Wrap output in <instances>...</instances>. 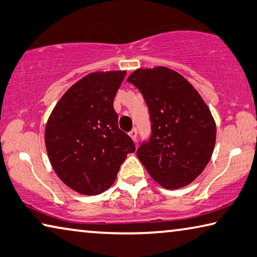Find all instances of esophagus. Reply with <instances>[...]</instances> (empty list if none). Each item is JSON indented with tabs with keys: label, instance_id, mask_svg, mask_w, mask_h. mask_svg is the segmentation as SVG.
I'll return each mask as SVG.
<instances>
[{
	"label": "esophagus",
	"instance_id": "obj_1",
	"mask_svg": "<svg viewBox=\"0 0 257 257\" xmlns=\"http://www.w3.org/2000/svg\"><path fill=\"white\" fill-rule=\"evenodd\" d=\"M129 136L132 137V140L134 141V142H136V140H137V129L136 128H134L132 132L129 133Z\"/></svg>",
	"mask_w": 257,
	"mask_h": 257
}]
</instances>
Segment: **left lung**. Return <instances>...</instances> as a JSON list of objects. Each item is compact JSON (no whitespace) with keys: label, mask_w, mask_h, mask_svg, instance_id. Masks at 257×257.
I'll return each instance as SVG.
<instances>
[{"label":"left lung","mask_w":257,"mask_h":257,"mask_svg":"<svg viewBox=\"0 0 257 257\" xmlns=\"http://www.w3.org/2000/svg\"><path fill=\"white\" fill-rule=\"evenodd\" d=\"M127 81L143 95L152 128L138 159L165 189L189 185L209 162L216 141L208 106L184 76L168 67L138 68Z\"/></svg>","instance_id":"left-lung-1"}]
</instances>
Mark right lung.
<instances>
[{
  "mask_svg": "<svg viewBox=\"0 0 257 257\" xmlns=\"http://www.w3.org/2000/svg\"><path fill=\"white\" fill-rule=\"evenodd\" d=\"M125 71L93 72L77 81L49 116L44 142L60 180L81 194L96 195L114 183L135 144L119 129L113 100Z\"/></svg>",
  "mask_w": 257,
  "mask_h": 257,
  "instance_id": "1",
  "label": "right lung"
}]
</instances>
